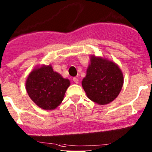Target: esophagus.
<instances>
[{"instance_id": "obj_1", "label": "esophagus", "mask_w": 152, "mask_h": 152, "mask_svg": "<svg viewBox=\"0 0 152 152\" xmlns=\"http://www.w3.org/2000/svg\"><path fill=\"white\" fill-rule=\"evenodd\" d=\"M73 82L75 83V84H79V79H78L76 77L73 78Z\"/></svg>"}]
</instances>
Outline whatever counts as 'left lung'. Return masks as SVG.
Instances as JSON below:
<instances>
[{"label": "left lung", "mask_w": 152, "mask_h": 152, "mask_svg": "<svg viewBox=\"0 0 152 152\" xmlns=\"http://www.w3.org/2000/svg\"><path fill=\"white\" fill-rule=\"evenodd\" d=\"M123 81L122 71L116 63L106 58L91 56L81 84L89 99L104 105L118 96Z\"/></svg>", "instance_id": "obj_1"}]
</instances>
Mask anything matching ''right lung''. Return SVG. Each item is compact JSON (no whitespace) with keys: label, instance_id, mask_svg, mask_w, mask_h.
I'll use <instances>...</instances> for the list:
<instances>
[{"label":"right lung","instance_id":"add662e5","mask_svg":"<svg viewBox=\"0 0 152 152\" xmlns=\"http://www.w3.org/2000/svg\"><path fill=\"white\" fill-rule=\"evenodd\" d=\"M70 81L53 71L51 65L34 68L28 76L26 89L29 97L43 110L57 108L63 100Z\"/></svg>","mask_w":152,"mask_h":152}]
</instances>
